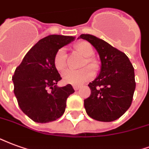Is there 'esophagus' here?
<instances>
[{
    "label": "esophagus",
    "mask_w": 149,
    "mask_h": 149,
    "mask_svg": "<svg viewBox=\"0 0 149 149\" xmlns=\"http://www.w3.org/2000/svg\"><path fill=\"white\" fill-rule=\"evenodd\" d=\"M73 88H74V91H78V90H79V88H80V86H79L74 85V86H73Z\"/></svg>",
    "instance_id": "obj_1"
}]
</instances>
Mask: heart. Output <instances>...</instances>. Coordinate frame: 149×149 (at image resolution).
<instances>
[{"instance_id": "heart-1", "label": "heart", "mask_w": 149, "mask_h": 149, "mask_svg": "<svg viewBox=\"0 0 149 149\" xmlns=\"http://www.w3.org/2000/svg\"><path fill=\"white\" fill-rule=\"evenodd\" d=\"M75 49L79 54L84 56L86 61L84 62V66L87 64L89 67L96 70L97 68V62L91 58L94 55V51L91 43L82 41L77 43L75 45ZM54 64L55 68L59 71L65 69L67 66V54L64 48L58 49L55 53L54 57ZM94 77V72L90 68H84L82 70H67L63 74V79L65 82L71 85L80 86L84 82L90 81Z\"/></svg>"}]
</instances>
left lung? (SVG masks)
<instances>
[{"label":"left lung","instance_id":"obj_1","mask_svg":"<svg viewBox=\"0 0 149 149\" xmlns=\"http://www.w3.org/2000/svg\"><path fill=\"white\" fill-rule=\"evenodd\" d=\"M79 39L91 43L101 60L99 74L88 85L91 94L84 100L86 111L99 121L117 120L131 106L136 88L134 68L125 53L105 40L90 34Z\"/></svg>","mask_w":149,"mask_h":149}]
</instances>
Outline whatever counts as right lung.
Wrapping results in <instances>:
<instances>
[{
    "label": "right lung",
    "mask_w": 149,
    "mask_h": 149,
    "mask_svg": "<svg viewBox=\"0 0 149 149\" xmlns=\"http://www.w3.org/2000/svg\"><path fill=\"white\" fill-rule=\"evenodd\" d=\"M74 39L61 35L41 39L14 72V94L18 105L35 122L47 123L60 118L65 112L67 97L74 92L70 84L57 86L62 78L54 64L56 52Z\"/></svg>",
    "instance_id": "1"
}]
</instances>
